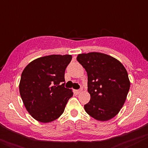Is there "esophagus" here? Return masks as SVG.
Returning a JSON list of instances; mask_svg holds the SVG:
<instances>
[{"label": "esophagus", "mask_w": 148, "mask_h": 148, "mask_svg": "<svg viewBox=\"0 0 148 148\" xmlns=\"http://www.w3.org/2000/svg\"><path fill=\"white\" fill-rule=\"evenodd\" d=\"M82 90H83V89H80V90H76V92L77 94H80V93L82 92Z\"/></svg>", "instance_id": "esophagus-1"}]
</instances>
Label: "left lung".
Listing matches in <instances>:
<instances>
[{
    "label": "left lung",
    "mask_w": 148,
    "mask_h": 148,
    "mask_svg": "<svg viewBox=\"0 0 148 148\" xmlns=\"http://www.w3.org/2000/svg\"><path fill=\"white\" fill-rule=\"evenodd\" d=\"M76 59L88 74L90 100L84 105L85 111L99 121L114 118L123 106L130 90L126 69L115 58L101 53L79 54Z\"/></svg>",
    "instance_id": "8db88e82"
}]
</instances>
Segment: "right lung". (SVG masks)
Instances as JSON below:
<instances>
[{"label":"right lung","mask_w":148,"mask_h":148,"mask_svg":"<svg viewBox=\"0 0 148 148\" xmlns=\"http://www.w3.org/2000/svg\"><path fill=\"white\" fill-rule=\"evenodd\" d=\"M71 55H50L30 62L21 74L19 92L23 104L34 119L47 123L63 113L71 89L64 88V72Z\"/></svg>","instance_id":"right-lung-1"}]
</instances>
